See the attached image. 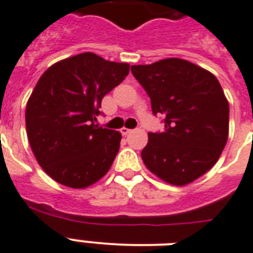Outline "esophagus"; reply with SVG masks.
<instances>
[{"label": "esophagus", "instance_id": "1", "mask_svg": "<svg viewBox=\"0 0 253 253\" xmlns=\"http://www.w3.org/2000/svg\"><path fill=\"white\" fill-rule=\"evenodd\" d=\"M120 131H122V134H123V135H126V134H128V133H129V131H130V129L125 128V126H124V128L120 129Z\"/></svg>", "mask_w": 253, "mask_h": 253}]
</instances>
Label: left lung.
I'll list each match as a JSON object with an SVG mask.
<instances>
[{
  "instance_id": "1",
  "label": "left lung",
  "mask_w": 253,
  "mask_h": 253,
  "mask_svg": "<svg viewBox=\"0 0 253 253\" xmlns=\"http://www.w3.org/2000/svg\"><path fill=\"white\" fill-rule=\"evenodd\" d=\"M164 130L149 133L141 152L150 172L183 186L214 166L229 135V102L214 75L189 60L168 58L131 66Z\"/></svg>"
}]
</instances>
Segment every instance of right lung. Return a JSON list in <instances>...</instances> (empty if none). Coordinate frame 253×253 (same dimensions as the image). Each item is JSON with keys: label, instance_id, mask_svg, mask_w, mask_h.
Returning a JSON list of instances; mask_svg holds the SVG:
<instances>
[{"label": "right lung", "instance_id": "obj_1", "mask_svg": "<svg viewBox=\"0 0 253 253\" xmlns=\"http://www.w3.org/2000/svg\"><path fill=\"white\" fill-rule=\"evenodd\" d=\"M129 74L128 63L81 53L49 67L26 108V128L35 158L54 181L84 189L111 168L120 131L95 124L102 98Z\"/></svg>", "mask_w": 253, "mask_h": 253}]
</instances>
